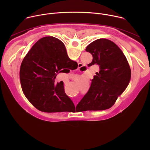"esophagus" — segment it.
Masks as SVG:
<instances>
[{"instance_id":"1","label":"esophagus","mask_w":150,"mask_h":150,"mask_svg":"<svg viewBox=\"0 0 150 150\" xmlns=\"http://www.w3.org/2000/svg\"><path fill=\"white\" fill-rule=\"evenodd\" d=\"M78 65H79V68H81V67H82V64H81V63H79V64H78Z\"/></svg>"}]
</instances>
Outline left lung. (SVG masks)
<instances>
[{
  "mask_svg": "<svg viewBox=\"0 0 150 150\" xmlns=\"http://www.w3.org/2000/svg\"><path fill=\"white\" fill-rule=\"evenodd\" d=\"M85 50L93 56L91 65H98L100 71L77 105L85 110L109 109L129 82L131 71L129 63L119 47L108 39L94 41Z\"/></svg>",
  "mask_w": 150,
  "mask_h": 150,
  "instance_id": "1",
  "label": "left lung"
}]
</instances>
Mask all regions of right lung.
I'll use <instances>...</instances> for the list:
<instances>
[{"label": "right lung", "mask_w": 150, "mask_h": 150, "mask_svg": "<svg viewBox=\"0 0 150 150\" xmlns=\"http://www.w3.org/2000/svg\"><path fill=\"white\" fill-rule=\"evenodd\" d=\"M73 62L60 40L45 37L35 42L24 58L19 73L23 92L35 108L61 112L67 105H74L65 94L63 81L55 82L61 70L65 67L71 69Z\"/></svg>", "instance_id": "obj_1"}]
</instances>
